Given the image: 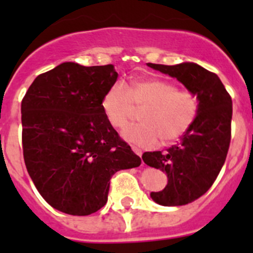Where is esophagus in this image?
<instances>
[{
    "label": "esophagus",
    "mask_w": 253,
    "mask_h": 253,
    "mask_svg": "<svg viewBox=\"0 0 253 253\" xmlns=\"http://www.w3.org/2000/svg\"><path fill=\"white\" fill-rule=\"evenodd\" d=\"M132 150H133V152L136 153V154L138 155V157L142 158V150L141 149H138V148H137V147H133V145H132Z\"/></svg>",
    "instance_id": "34e87169"
}]
</instances>
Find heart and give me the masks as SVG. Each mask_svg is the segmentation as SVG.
Wrapping results in <instances>:
<instances>
[{
  "mask_svg": "<svg viewBox=\"0 0 253 253\" xmlns=\"http://www.w3.org/2000/svg\"><path fill=\"white\" fill-rule=\"evenodd\" d=\"M142 109L141 124L124 131L127 141L142 147H152L158 141L170 144L182 138L200 114V99L188 88H177L171 81L159 78H136L131 89L116 82L103 98V110L109 122L124 129Z\"/></svg>",
  "mask_w": 253,
  "mask_h": 253,
  "instance_id": "1",
  "label": "heart"
}]
</instances>
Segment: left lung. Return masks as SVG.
Here are the masks:
<instances>
[{
    "instance_id": "left-lung-1",
    "label": "left lung",
    "mask_w": 253,
    "mask_h": 253,
    "mask_svg": "<svg viewBox=\"0 0 253 253\" xmlns=\"http://www.w3.org/2000/svg\"><path fill=\"white\" fill-rule=\"evenodd\" d=\"M175 77L200 99V114L177 144L162 152H145L142 159L168 175L167 187L152 192L158 205L185 206L203 196L218 177L231 139L233 101L215 73L192 62L176 66L148 63Z\"/></svg>"
}]
</instances>
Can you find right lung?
I'll use <instances>...</instances> for the list:
<instances>
[{
    "label": "right lung",
    "instance_id": "right-lung-1",
    "mask_svg": "<svg viewBox=\"0 0 253 253\" xmlns=\"http://www.w3.org/2000/svg\"><path fill=\"white\" fill-rule=\"evenodd\" d=\"M112 65L65 62L34 79L22 100V145L28 172L45 201L71 215L108 202L110 178L142 160L103 110L116 82Z\"/></svg>",
    "mask_w": 253,
    "mask_h": 253
}]
</instances>
